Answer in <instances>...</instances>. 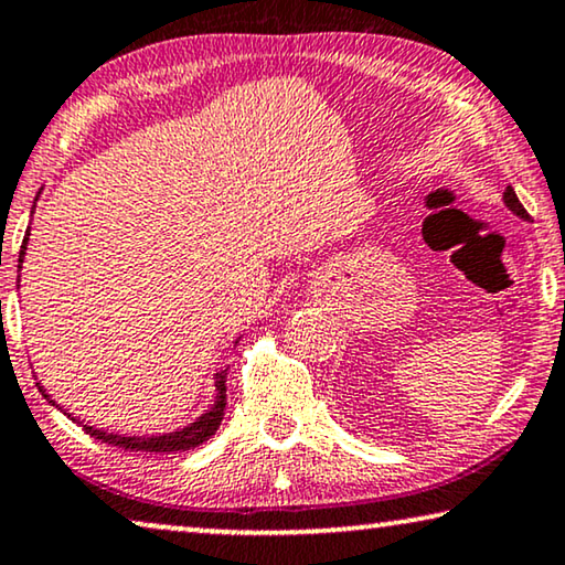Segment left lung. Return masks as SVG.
I'll use <instances>...</instances> for the list:
<instances>
[{
    "label": "left lung",
    "instance_id": "left-lung-1",
    "mask_svg": "<svg viewBox=\"0 0 565 565\" xmlns=\"http://www.w3.org/2000/svg\"><path fill=\"white\" fill-rule=\"evenodd\" d=\"M504 204L510 206V210H512L514 214H520L522 220H527V210H524V206L520 204L518 194H514V189H512V186H507V192H504Z\"/></svg>",
    "mask_w": 565,
    "mask_h": 565
}]
</instances>
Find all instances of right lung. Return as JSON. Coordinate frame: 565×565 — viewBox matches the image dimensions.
<instances>
[{
    "instance_id": "right-lung-1",
    "label": "right lung",
    "mask_w": 565,
    "mask_h": 565,
    "mask_svg": "<svg viewBox=\"0 0 565 565\" xmlns=\"http://www.w3.org/2000/svg\"><path fill=\"white\" fill-rule=\"evenodd\" d=\"M28 243V237H25ZM25 243H22V250H20V264L22 258H25ZM227 371H220L214 373V386H217V402L212 404V409H206L204 415L192 423L184 430L179 433H171V435H153V438H122V435H113V433H105V430H94V427H86L84 430L92 435V438H97L107 445H115V448H125V450H146V452H177V450H189V448H196V445H202L212 438L214 433H217V427L222 423V417H225V404H227ZM43 392V386H41ZM43 396H47L43 392Z\"/></svg>"
}]
</instances>
